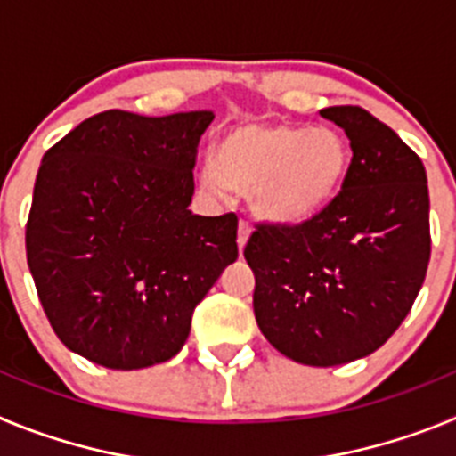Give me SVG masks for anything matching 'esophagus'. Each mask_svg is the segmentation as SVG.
I'll return each instance as SVG.
<instances>
[{"mask_svg":"<svg viewBox=\"0 0 456 456\" xmlns=\"http://www.w3.org/2000/svg\"><path fill=\"white\" fill-rule=\"evenodd\" d=\"M248 235H251V225H248V221L241 219L240 221V228H237V247H240V251L244 247H247Z\"/></svg>","mask_w":456,"mask_h":456,"instance_id":"esophagus-1","label":"esophagus"}]
</instances>
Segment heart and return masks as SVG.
Wrapping results in <instances>:
<instances>
[{
  "instance_id": "b5f03b06",
  "label": "heart",
  "mask_w": 456,
  "mask_h": 456,
  "mask_svg": "<svg viewBox=\"0 0 456 456\" xmlns=\"http://www.w3.org/2000/svg\"><path fill=\"white\" fill-rule=\"evenodd\" d=\"M352 151L333 127L240 125L216 143L200 184L212 196L248 193L253 209L278 225L304 224L336 199Z\"/></svg>"
}]
</instances>
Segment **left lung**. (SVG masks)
Wrapping results in <instances>:
<instances>
[{
	"label": "left lung",
	"instance_id": "8db88e82",
	"mask_svg": "<svg viewBox=\"0 0 456 456\" xmlns=\"http://www.w3.org/2000/svg\"><path fill=\"white\" fill-rule=\"evenodd\" d=\"M320 114L352 146L342 189L304 224H257L244 257L263 336L297 363L331 368L397 331L425 281L432 235L420 157L365 109Z\"/></svg>",
	"mask_w": 456,
	"mask_h": 456
}]
</instances>
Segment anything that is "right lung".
Instances as JSON below:
<instances>
[{"instance_id":"1","label":"right lung","mask_w":456,"mask_h":456,"mask_svg":"<svg viewBox=\"0 0 456 456\" xmlns=\"http://www.w3.org/2000/svg\"><path fill=\"white\" fill-rule=\"evenodd\" d=\"M212 120L109 109L40 162L27 263L59 340L93 363L141 370L175 356L193 308L237 260V216L187 209Z\"/></svg>"}]
</instances>
